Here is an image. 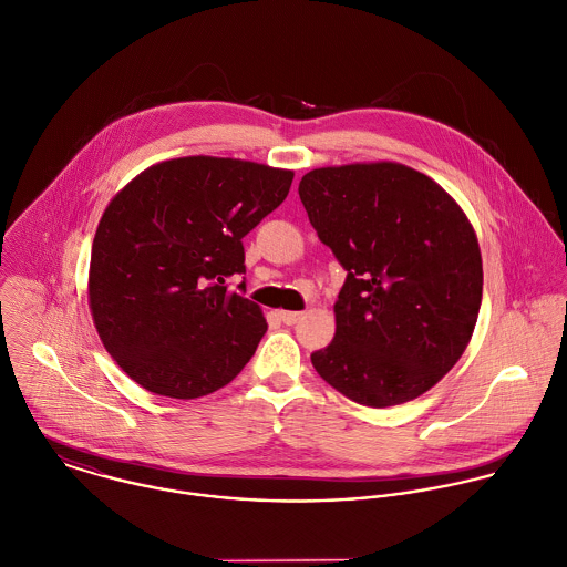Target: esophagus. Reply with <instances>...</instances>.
<instances>
[{"mask_svg":"<svg viewBox=\"0 0 567 567\" xmlns=\"http://www.w3.org/2000/svg\"><path fill=\"white\" fill-rule=\"evenodd\" d=\"M302 318H305V316H302V313H298V311H280V320H282L287 327L298 324Z\"/></svg>","mask_w":567,"mask_h":567,"instance_id":"1","label":"esophagus"}]
</instances>
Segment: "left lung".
Segmentation results:
<instances>
[{
    "mask_svg": "<svg viewBox=\"0 0 567 567\" xmlns=\"http://www.w3.org/2000/svg\"><path fill=\"white\" fill-rule=\"evenodd\" d=\"M346 280L318 374L368 408L408 403L462 357L482 302L475 231L427 175L394 162L329 166L298 186Z\"/></svg>",
    "mask_w": 567,
    "mask_h": 567,
    "instance_id": "8db88e82",
    "label": "left lung"
}]
</instances>
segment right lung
<instances>
[{
    "label": "right lung",
    "instance_id": "1",
    "mask_svg": "<svg viewBox=\"0 0 567 567\" xmlns=\"http://www.w3.org/2000/svg\"><path fill=\"white\" fill-rule=\"evenodd\" d=\"M291 182V171L195 155L155 164L115 195L92 245L90 309L135 383L197 399L251 359L267 322L258 305L227 291V278L245 274L243 236Z\"/></svg>",
    "mask_w": 567,
    "mask_h": 567
}]
</instances>
